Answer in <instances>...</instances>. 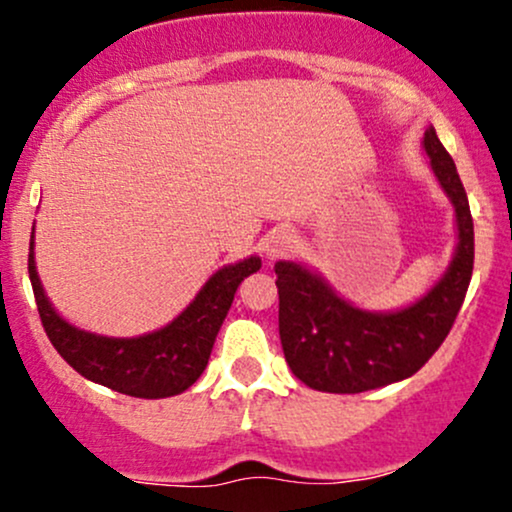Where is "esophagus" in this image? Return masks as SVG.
Masks as SVG:
<instances>
[{
  "label": "esophagus",
  "mask_w": 512,
  "mask_h": 512,
  "mask_svg": "<svg viewBox=\"0 0 512 512\" xmlns=\"http://www.w3.org/2000/svg\"><path fill=\"white\" fill-rule=\"evenodd\" d=\"M293 243H296V236H293L291 228L279 226V228H274V231L267 233L264 250H267V255L272 257V260H276V257H284L286 252L293 248Z\"/></svg>",
  "instance_id": "obj_1"
}]
</instances>
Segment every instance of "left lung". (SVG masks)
<instances>
[{
  "instance_id": "left-lung-1",
  "label": "left lung",
  "mask_w": 512,
  "mask_h": 512,
  "mask_svg": "<svg viewBox=\"0 0 512 512\" xmlns=\"http://www.w3.org/2000/svg\"><path fill=\"white\" fill-rule=\"evenodd\" d=\"M424 149L455 207L457 248L448 272L407 308L361 310L298 262H276L279 337L298 380L320 392L356 395L409 378L438 351L455 325L474 269V223L455 161L428 127Z\"/></svg>"
}]
</instances>
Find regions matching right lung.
<instances>
[{"label": "right lung", "mask_w": 512, "mask_h": 512, "mask_svg": "<svg viewBox=\"0 0 512 512\" xmlns=\"http://www.w3.org/2000/svg\"><path fill=\"white\" fill-rule=\"evenodd\" d=\"M262 267L260 257L228 264L216 272L173 322L142 337H101L69 325L52 308L35 272L33 236L28 276L45 334L64 361L93 383L129 397L161 399L185 392L207 368L240 281Z\"/></svg>", "instance_id": "obj_1"}]
</instances>
